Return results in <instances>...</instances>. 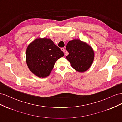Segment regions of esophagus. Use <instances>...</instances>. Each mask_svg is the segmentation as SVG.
Segmentation results:
<instances>
[{
  "label": "esophagus",
  "instance_id": "esophagus-1",
  "mask_svg": "<svg viewBox=\"0 0 122 122\" xmlns=\"http://www.w3.org/2000/svg\"><path fill=\"white\" fill-rule=\"evenodd\" d=\"M61 50H62V52H65V49L64 48H61ZM65 55H66V53H65Z\"/></svg>",
  "mask_w": 122,
  "mask_h": 122
}]
</instances>
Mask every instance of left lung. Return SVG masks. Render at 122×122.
Wrapping results in <instances>:
<instances>
[{"label":"left lung","mask_w":122,"mask_h":122,"mask_svg":"<svg viewBox=\"0 0 122 122\" xmlns=\"http://www.w3.org/2000/svg\"><path fill=\"white\" fill-rule=\"evenodd\" d=\"M66 49L69 52L66 58L77 71L84 72L91 67L94 59V51L86 43L74 39L68 43Z\"/></svg>","instance_id":"obj_1"}]
</instances>
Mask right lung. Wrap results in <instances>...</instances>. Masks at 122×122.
I'll return each mask as SVG.
<instances>
[{"label": "right lung", "instance_id": "right-lung-1", "mask_svg": "<svg viewBox=\"0 0 122 122\" xmlns=\"http://www.w3.org/2000/svg\"><path fill=\"white\" fill-rule=\"evenodd\" d=\"M64 53L50 39L38 38L29 44L26 52L28 68L40 78L49 76L55 62Z\"/></svg>", "mask_w": 122, "mask_h": 122}]
</instances>
